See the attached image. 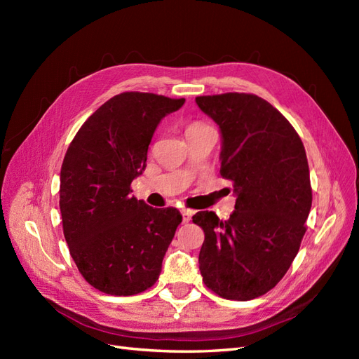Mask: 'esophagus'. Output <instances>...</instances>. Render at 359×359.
I'll return each mask as SVG.
<instances>
[{"instance_id": "obj_1", "label": "esophagus", "mask_w": 359, "mask_h": 359, "mask_svg": "<svg viewBox=\"0 0 359 359\" xmlns=\"http://www.w3.org/2000/svg\"><path fill=\"white\" fill-rule=\"evenodd\" d=\"M181 214H182V223H189L190 220H191V215H193V212L190 211V210H181Z\"/></svg>"}]
</instances>
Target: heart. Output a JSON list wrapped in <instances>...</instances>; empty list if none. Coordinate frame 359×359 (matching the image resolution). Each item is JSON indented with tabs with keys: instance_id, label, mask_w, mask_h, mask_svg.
I'll list each match as a JSON object with an SVG mask.
<instances>
[{
	"instance_id": "heart-1",
	"label": "heart",
	"mask_w": 359,
	"mask_h": 359,
	"mask_svg": "<svg viewBox=\"0 0 359 359\" xmlns=\"http://www.w3.org/2000/svg\"><path fill=\"white\" fill-rule=\"evenodd\" d=\"M202 127H205V126H202V124H191V126L187 128V132H190V130H198V128H202Z\"/></svg>"
}]
</instances>
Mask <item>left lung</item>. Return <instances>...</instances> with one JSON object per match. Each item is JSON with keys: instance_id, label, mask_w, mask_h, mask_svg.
Here are the masks:
<instances>
[{"instance_id": "obj_1", "label": "left lung", "mask_w": 359, "mask_h": 359, "mask_svg": "<svg viewBox=\"0 0 359 359\" xmlns=\"http://www.w3.org/2000/svg\"><path fill=\"white\" fill-rule=\"evenodd\" d=\"M196 104L219 126L220 172L236 196L229 220L212 211L193 215L205 232L199 269L217 295L248 301L283 278L306 233L311 208L306 149L287 119L257 95H203Z\"/></svg>"}]
</instances>
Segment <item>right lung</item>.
I'll return each mask as SVG.
<instances>
[{
  "mask_svg": "<svg viewBox=\"0 0 359 359\" xmlns=\"http://www.w3.org/2000/svg\"><path fill=\"white\" fill-rule=\"evenodd\" d=\"M186 99L123 93L79 128L64 157L60 210L64 236L79 273L116 297L153 286L182 215L132 196L130 184L147 168L160 121Z\"/></svg>",
  "mask_w": 359,
  "mask_h": 359,
  "instance_id": "obj_1",
  "label": "right lung"
}]
</instances>
